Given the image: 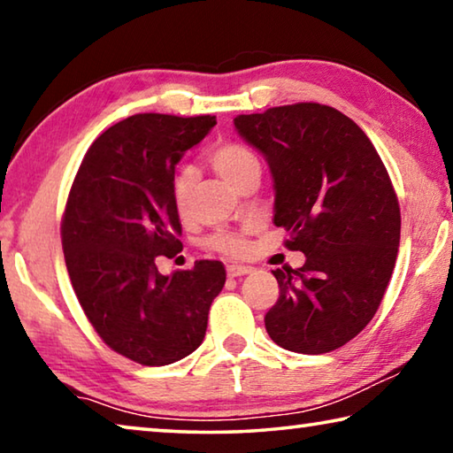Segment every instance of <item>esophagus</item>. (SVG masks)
Instances as JSON below:
<instances>
[{
	"label": "esophagus",
	"mask_w": 453,
	"mask_h": 453,
	"mask_svg": "<svg viewBox=\"0 0 453 453\" xmlns=\"http://www.w3.org/2000/svg\"><path fill=\"white\" fill-rule=\"evenodd\" d=\"M250 272H251L250 265H237V264L227 265V275H229V278H240V275H245V273H250Z\"/></svg>",
	"instance_id": "1"
}]
</instances>
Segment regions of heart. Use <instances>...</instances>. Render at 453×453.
Segmentation results:
<instances>
[{
  "label": "heart",
  "instance_id": "obj_1",
  "mask_svg": "<svg viewBox=\"0 0 453 453\" xmlns=\"http://www.w3.org/2000/svg\"><path fill=\"white\" fill-rule=\"evenodd\" d=\"M210 162L213 165V170H216L221 178H224L229 186H234L235 189L240 188L250 175L262 173V164H259L256 153L250 148H245V145L235 143V142L218 145V148L211 151ZM194 186H196V170L189 165H181L180 170L173 173V180H172V199H173L175 210L180 213L188 211ZM208 245L227 256H240L243 251L242 237L227 232L213 234L208 240Z\"/></svg>",
  "mask_w": 453,
  "mask_h": 453
}]
</instances>
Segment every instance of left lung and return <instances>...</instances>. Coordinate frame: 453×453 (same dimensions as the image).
I'll list each match as a JSON object with an SVG mask.
<instances>
[{
  "label": "left lung",
  "instance_id": "obj_1",
  "mask_svg": "<svg viewBox=\"0 0 453 453\" xmlns=\"http://www.w3.org/2000/svg\"><path fill=\"white\" fill-rule=\"evenodd\" d=\"M235 132L270 165L273 224L297 270H273L280 297L265 329L283 349L327 354L378 311L400 248V205L386 165L362 127L321 104L272 107L234 119Z\"/></svg>",
  "mask_w": 453,
  "mask_h": 453
}]
</instances>
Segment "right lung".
Returning a JSON list of instances; mask_svg holds the SVG:
<instances>
[{"mask_svg": "<svg viewBox=\"0 0 453 453\" xmlns=\"http://www.w3.org/2000/svg\"><path fill=\"white\" fill-rule=\"evenodd\" d=\"M216 124L162 113L119 121L91 143L67 197L61 245L75 296L107 346L142 365L180 362L202 346L226 283L221 262L170 275L156 265L181 251L175 165Z\"/></svg>", "mask_w": 453, "mask_h": 453, "instance_id": "1", "label": "right lung"}]
</instances>
